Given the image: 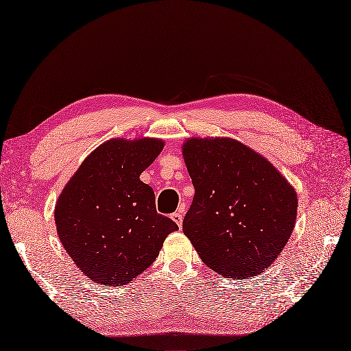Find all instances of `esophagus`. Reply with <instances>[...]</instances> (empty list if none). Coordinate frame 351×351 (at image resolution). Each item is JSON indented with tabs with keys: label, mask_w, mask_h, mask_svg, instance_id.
I'll return each mask as SVG.
<instances>
[{
	"label": "esophagus",
	"mask_w": 351,
	"mask_h": 351,
	"mask_svg": "<svg viewBox=\"0 0 351 351\" xmlns=\"http://www.w3.org/2000/svg\"><path fill=\"white\" fill-rule=\"evenodd\" d=\"M171 219L178 224V227L181 228V226H182V211L180 210V211H176V213H173L171 214Z\"/></svg>",
	"instance_id": "esophagus-1"
}]
</instances>
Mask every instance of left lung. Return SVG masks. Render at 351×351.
<instances>
[{"mask_svg": "<svg viewBox=\"0 0 351 351\" xmlns=\"http://www.w3.org/2000/svg\"><path fill=\"white\" fill-rule=\"evenodd\" d=\"M184 160L195 190L182 231L211 270L260 274L287 244L297 194L274 167L231 138H191Z\"/></svg>", "mask_w": 351, "mask_h": 351, "instance_id": "left-lung-1", "label": "left lung"}]
</instances>
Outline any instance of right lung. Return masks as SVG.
<instances>
[{
  "label": "right lung",
  "instance_id": "right-lung-1",
  "mask_svg": "<svg viewBox=\"0 0 351 351\" xmlns=\"http://www.w3.org/2000/svg\"><path fill=\"white\" fill-rule=\"evenodd\" d=\"M162 141L110 140L80 165L56 207L58 237L78 269L94 281L127 285L154 263L178 226L156 210L140 174Z\"/></svg>",
  "mask_w": 351,
  "mask_h": 351
}]
</instances>
